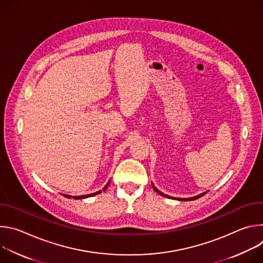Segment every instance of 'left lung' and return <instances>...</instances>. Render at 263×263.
Instances as JSON below:
<instances>
[{
  "label": "left lung",
  "instance_id": "obj_1",
  "mask_svg": "<svg viewBox=\"0 0 263 263\" xmlns=\"http://www.w3.org/2000/svg\"><path fill=\"white\" fill-rule=\"evenodd\" d=\"M153 189H154V191L157 193V194H159L160 196H163V197H165V198H168V199H174V200H179V201H194V200H197V199H199V198H201L202 196H204L206 193H203V194H201V195H198V196H196V197H193V198H185V199H181V198H172V197H170V196H166V195H164V194H162L161 192H159L156 187L153 185Z\"/></svg>",
  "mask_w": 263,
  "mask_h": 263
}]
</instances>
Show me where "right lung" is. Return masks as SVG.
Wrapping results in <instances>:
<instances>
[{"label": "right lung", "instance_id": "obj_1", "mask_svg": "<svg viewBox=\"0 0 263 263\" xmlns=\"http://www.w3.org/2000/svg\"><path fill=\"white\" fill-rule=\"evenodd\" d=\"M109 183H110V181L106 184V186L104 187L103 189V191H105L107 187H108V185H109ZM101 193V191H99V192H97V193H93V194H90V195H85V196H78V197H71V196H68V195H63L64 197H66V198H68V199H70V198H73V199H76V200H82V199H86V198H89V197H93V196H96V195H98V194H100Z\"/></svg>", "mask_w": 263, "mask_h": 263}]
</instances>
